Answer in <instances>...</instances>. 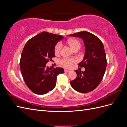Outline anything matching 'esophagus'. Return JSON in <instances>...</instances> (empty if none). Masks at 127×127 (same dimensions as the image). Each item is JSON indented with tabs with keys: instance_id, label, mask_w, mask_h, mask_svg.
Instances as JSON below:
<instances>
[{
	"instance_id": "34e87169",
	"label": "esophagus",
	"mask_w": 127,
	"mask_h": 127,
	"mask_svg": "<svg viewBox=\"0 0 127 127\" xmlns=\"http://www.w3.org/2000/svg\"><path fill=\"white\" fill-rule=\"evenodd\" d=\"M64 72H69V70H67V69H64Z\"/></svg>"
}]
</instances>
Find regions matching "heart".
Returning <instances> with one entry per match:
<instances>
[{
	"mask_svg": "<svg viewBox=\"0 0 127 127\" xmlns=\"http://www.w3.org/2000/svg\"><path fill=\"white\" fill-rule=\"evenodd\" d=\"M67 43L71 49L73 50H78L81 47L80 42L77 39H69L67 41ZM61 48H62V44L60 42H58L56 44L55 47V53L56 55H59L60 54ZM77 62V60L74 58H63L60 60V63L63 66L66 68H70L73 64Z\"/></svg>",
	"mask_w": 127,
	"mask_h": 127,
	"instance_id": "heart-1",
	"label": "heart"
}]
</instances>
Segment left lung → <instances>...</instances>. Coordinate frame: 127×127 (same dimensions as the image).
<instances>
[{"label": "left lung", "instance_id": "1", "mask_svg": "<svg viewBox=\"0 0 127 127\" xmlns=\"http://www.w3.org/2000/svg\"><path fill=\"white\" fill-rule=\"evenodd\" d=\"M68 36L82 38L85 47L84 59L78 64V67H84L85 70H75L77 77L70 81L71 86L80 93L90 92L101 83L105 71L107 61L103 44L97 36L86 31Z\"/></svg>", "mask_w": 127, "mask_h": 127}]
</instances>
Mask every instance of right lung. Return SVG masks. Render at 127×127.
Here are the masks:
<instances>
[{"label": "right lung", "mask_w": 127, "mask_h": 127, "mask_svg": "<svg viewBox=\"0 0 127 127\" xmlns=\"http://www.w3.org/2000/svg\"><path fill=\"white\" fill-rule=\"evenodd\" d=\"M63 38L60 35L43 32L25 44L20 62L21 71L26 85L34 93L42 95L52 90L57 76L64 72L62 68L51 69L46 66L55 57V45Z\"/></svg>", "instance_id": "obj_1"}]
</instances>
